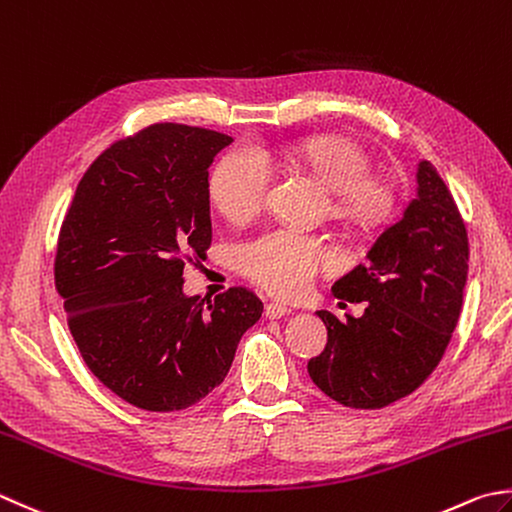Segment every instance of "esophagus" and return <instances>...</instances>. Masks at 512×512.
I'll return each instance as SVG.
<instances>
[{"label": "esophagus", "mask_w": 512, "mask_h": 512, "mask_svg": "<svg viewBox=\"0 0 512 512\" xmlns=\"http://www.w3.org/2000/svg\"><path fill=\"white\" fill-rule=\"evenodd\" d=\"M290 313H293V308L286 306V304H279V302H270V304H266V308H264V315H266L268 319H279V317H286V315H290Z\"/></svg>", "instance_id": "obj_1"}]
</instances>
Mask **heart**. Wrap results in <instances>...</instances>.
Instances as JSON below:
<instances>
[{"label": "heart", "instance_id": "obj_1", "mask_svg": "<svg viewBox=\"0 0 512 512\" xmlns=\"http://www.w3.org/2000/svg\"><path fill=\"white\" fill-rule=\"evenodd\" d=\"M308 170L328 190H333V215L357 226H377L393 215L395 193L384 179L370 177V155L353 139L310 137L268 153L255 146H237L219 159L208 182L210 202L230 222H246L262 210L273 168L270 162ZM328 248L322 239L270 230L250 239L237 253L239 268L270 293L297 297L328 264Z\"/></svg>", "mask_w": 512, "mask_h": 512}]
</instances>
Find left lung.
Instances as JSON below:
<instances>
[{"mask_svg":"<svg viewBox=\"0 0 512 512\" xmlns=\"http://www.w3.org/2000/svg\"><path fill=\"white\" fill-rule=\"evenodd\" d=\"M417 195L359 264L333 286L346 302H368L362 317L339 322L317 310L328 330L322 355L308 362L315 386L350 408H384L413 393L437 368L453 337L468 279L464 219L435 166L417 164Z\"/></svg>","mask_w":512,"mask_h":512,"instance_id":"8db88e82","label":"left lung"}]
</instances>
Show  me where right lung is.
Returning a JSON list of instances; mask_svg holds the SVG:
<instances>
[{
	"label": "right lung",
	"instance_id": "obj_1",
	"mask_svg": "<svg viewBox=\"0 0 512 512\" xmlns=\"http://www.w3.org/2000/svg\"><path fill=\"white\" fill-rule=\"evenodd\" d=\"M233 137L153 124L115 142L79 182L59 230L55 286L86 366L124 402L182 410L224 382L264 313L244 286L184 293V264L213 239L208 168Z\"/></svg>",
	"mask_w": 512,
	"mask_h": 512
}]
</instances>
